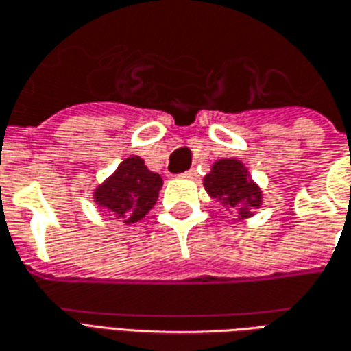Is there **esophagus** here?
Masks as SVG:
<instances>
[{"instance_id":"obj_1","label":"esophagus","mask_w":351,"mask_h":351,"mask_svg":"<svg viewBox=\"0 0 351 351\" xmlns=\"http://www.w3.org/2000/svg\"><path fill=\"white\" fill-rule=\"evenodd\" d=\"M182 176L184 178H195V176H197V171H195V169H190V171H186Z\"/></svg>"}]
</instances>
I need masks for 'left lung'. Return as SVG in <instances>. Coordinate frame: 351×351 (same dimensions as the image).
Instances as JSON below:
<instances>
[{
	"label": "left lung",
	"instance_id": "8db88e82",
	"mask_svg": "<svg viewBox=\"0 0 351 351\" xmlns=\"http://www.w3.org/2000/svg\"><path fill=\"white\" fill-rule=\"evenodd\" d=\"M205 190L210 197L231 206L241 220L252 216V210L261 205V191L239 160L216 161L205 176Z\"/></svg>",
	"mask_w": 351,
	"mask_h": 351
}]
</instances>
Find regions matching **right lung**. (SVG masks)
I'll return each instance as SVG.
<instances>
[{
    "instance_id": "right-lung-1",
    "label": "right lung",
    "mask_w": 351,
    "mask_h": 351,
    "mask_svg": "<svg viewBox=\"0 0 351 351\" xmlns=\"http://www.w3.org/2000/svg\"><path fill=\"white\" fill-rule=\"evenodd\" d=\"M161 184V176L148 171L145 161L133 156L118 165L114 175L101 184L93 197L116 220L130 226L145 218L156 205Z\"/></svg>"
}]
</instances>
